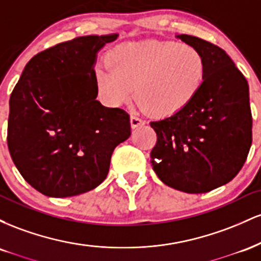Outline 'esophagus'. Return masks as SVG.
Listing matches in <instances>:
<instances>
[{
	"label": "esophagus",
	"mask_w": 261,
	"mask_h": 261,
	"mask_svg": "<svg viewBox=\"0 0 261 261\" xmlns=\"http://www.w3.org/2000/svg\"><path fill=\"white\" fill-rule=\"evenodd\" d=\"M130 124H131V127L136 128V127H139V126H142L143 121L141 120L140 118H137V116L131 115V118H130Z\"/></svg>",
	"instance_id": "esophagus-1"
}]
</instances>
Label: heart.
<instances>
[{
	"label": "heart",
	"instance_id": "b5f03b06",
	"mask_svg": "<svg viewBox=\"0 0 261 261\" xmlns=\"http://www.w3.org/2000/svg\"><path fill=\"white\" fill-rule=\"evenodd\" d=\"M98 65L94 79L108 104L119 106L134 94L146 113L168 118L191 103L203 85L206 61L190 44L169 40L128 41L115 46Z\"/></svg>",
	"mask_w": 261,
	"mask_h": 261
}]
</instances>
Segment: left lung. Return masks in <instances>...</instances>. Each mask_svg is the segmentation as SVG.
<instances>
[{
	"label": "left lung",
	"instance_id": "8db88e82",
	"mask_svg": "<svg viewBox=\"0 0 261 261\" xmlns=\"http://www.w3.org/2000/svg\"><path fill=\"white\" fill-rule=\"evenodd\" d=\"M175 37L201 51L206 76L187 108L151 122L157 134L151 163L168 187L189 194L208 193L232 180L249 153V86L217 45L193 35Z\"/></svg>",
	"mask_w": 261,
	"mask_h": 261
}]
</instances>
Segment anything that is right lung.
I'll list each match as a JSON object with an SVG mask.
<instances>
[{
    "instance_id": "add662e5",
    "label": "right lung",
    "mask_w": 261,
    "mask_h": 261,
    "mask_svg": "<svg viewBox=\"0 0 261 261\" xmlns=\"http://www.w3.org/2000/svg\"><path fill=\"white\" fill-rule=\"evenodd\" d=\"M118 37L86 35L37 54L12 92L8 149L25 181L44 195L97 188L114 149L130 137L128 114L97 100V54Z\"/></svg>"
}]
</instances>
